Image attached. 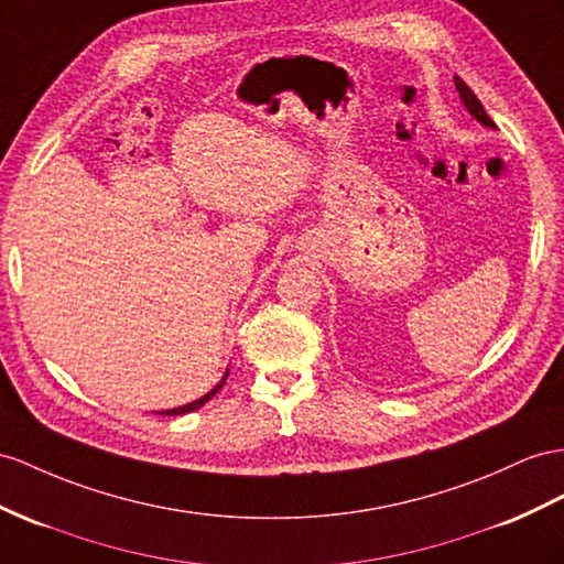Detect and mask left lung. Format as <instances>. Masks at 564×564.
<instances>
[{
    "mask_svg": "<svg viewBox=\"0 0 564 564\" xmlns=\"http://www.w3.org/2000/svg\"><path fill=\"white\" fill-rule=\"evenodd\" d=\"M455 85H457V90H459V97H462V102H465V107L474 113L476 117V121H481L484 126H490V128H496V123L490 121V117L486 113V109L481 107V102H479V97H476L474 93H471V88L469 85L462 80V78H457L455 80Z\"/></svg>",
    "mask_w": 564,
    "mask_h": 564,
    "instance_id": "1",
    "label": "left lung"
}]
</instances>
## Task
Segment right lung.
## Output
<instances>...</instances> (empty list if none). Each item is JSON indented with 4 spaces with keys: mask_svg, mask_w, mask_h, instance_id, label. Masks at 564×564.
Returning <instances> with one entry per match:
<instances>
[{
    "mask_svg": "<svg viewBox=\"0 0 564 564\" xmlns=\"http://www.w3.org/2000/svg\"><path fill=\"white\" fill-rule=\"evenodd\" d=\"M226 377H228V373H226ZM224 383H226V379L219 383V386H216L214 388V391H209L205 398H199V400H195V402H191V405H183V408H176V410H166V412H162V414H173V416H176V414H185V412H193V410H197V408H202V405H205V402L207 400H212L216 393H219L221 391V388H224Z\"/></svg>",
    "mask_w": 564,
    "mask_h": 564,
    "instance_id": "1",
    "label": "right lung"
}]
</instances>
